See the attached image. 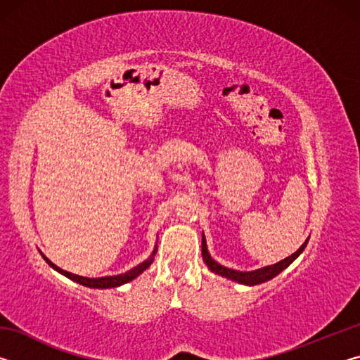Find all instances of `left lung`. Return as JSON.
Here are the masks:
<instances>
[{"label":"left lung","instance_id":"left-lung-1","mask_svg":"<svg viewBox=\"0 0 360 360\" xmlns=\"http://www.w3.org/2000/svg\"><path fill=\"white\" fill-rule=\"evenodd\" d=\"M308 240L303 243V245L298 248V251H295L289 257H285L284 260L278 262L275 265H270V266H264V268H259V270L255 271H236V270H231V268H225L222 265H219L217 262H214L211 259V255L208 254V248H206V241H205V235L202 236V254H203V260L206 262V265L211 271L217 273V275L225 276L231 279V281H236L240 284H248V285H255V284H260V283H265L268 279L275 278L276 275H279L284 268H288L292 262H294L298 255L303 252L304 246H307Z\"/></svg>","mask_w":360,"mask_h":360}]
</instances>
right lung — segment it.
Returning a JSON list of instances; mask_svg holds the SVG:
<instances>
[{
	"instance_id": "add662e5",
	"label": "right lung",
	"mask_w": 360,
	"mask_h": 360,
	"mask_svg": "<svg viewBox=\"0 0 360 360\" xmlns=\"http://www.w3.org/2000/svg\"><path fill=\"white\" fill-rule=\"evenodd\" d=\"M155 254V251H154ZM152 254V255H154ZM44 257V260L47 262L49 265H51L53 270H57L58 273H62V275H65L66 278L72 279V281H76L79 284L82 285H87V288H94V289H108V288H117V285H122L125 283L131 281V279H135L138 275H141V273L148 268L150 264H152V257L148 259L146 262H143V264H139L138 266L131 268L130 271L127 273H122V275H117V276H105V278H84V276H79V275H75V273H70V271H65L62 270V268L57 266L56 264H52L51 260H49L46 255H42Z\"/></svg>"
}]
</instances>
